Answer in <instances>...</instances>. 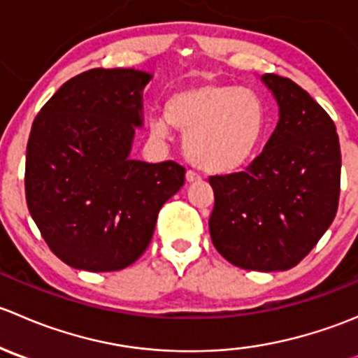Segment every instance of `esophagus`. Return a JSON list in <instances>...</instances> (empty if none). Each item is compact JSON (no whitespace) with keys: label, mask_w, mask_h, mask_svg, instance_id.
<instances>
[{"label":"esophagus","mask_w":358,"mask_h":358,"mask_svg":"<svg viewBox=\"0 0 358 358\" xmlns=\"http://www.w3.org/2000/svg\"><path fill=\"white\" fill-rule=\"evenodd\" d=\"M185 178H187V182H199L201 180V175L197 171H194V169H189V171L185 173Z\"/></svg>","instance_id":"34e87169"}]
</instances>
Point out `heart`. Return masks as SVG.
<instances>
[{
    "instance_id": "obj_1",
    "label": "heart",
    "mask_w": 358,
    "mask_h": 358,
    "mask_svg": "<svg viewBox=\"0 0 358 358\" xmlns=\"http://www.w3.org/2000/svg\"><path fill=\"white\" fill-rule=\"evenodd\" d=\"M266 106L258 93L223 83H194L173 93L166 117L150 119L157 136L185 135L187 156L202 169L227 173L256 154L266 133Z\"/></svg>"
}]
</instances>
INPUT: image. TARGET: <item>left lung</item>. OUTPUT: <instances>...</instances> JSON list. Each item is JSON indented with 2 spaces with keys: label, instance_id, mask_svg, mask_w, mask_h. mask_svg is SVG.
Segmentation results:
<instances>
[{
  "label": "left lung",
  "instance_id": "left-lung-1",
  "mask_svg": "<svg viewBox=\"0 0 358 358\" xmlns=\"http://www.w3.org/2000/svg\"><path fill=\"white\" fill-rule=\"evenodd\" d=\"M279 103V124L246 171L209 176L216 251L244 270L298 265L333 223L339 202L341 150L334 121L308 92L263 74Z\"/></svg>",
  "mask_w": 358,
  "mask_h": 358
}]
</instances>
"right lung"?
<instances>
[{
    "mask_svg": "<svg viewBox=\"0 0 358 358\" xmlns=\"http://www.w3.org/2000/svg\"><path fill=\"white\" fill-rule=\"evenodd\" d=\"M152 76L92 69L64 83L32 122L25 199L43 239L64 263L114 272L152 239L159 209L185 180L175 161L129 159Z\"/></svg>",
    "mask_w": 358,
    "mask_h": 358,
    "instance_id": "right-lung-1",
    "label": "right lung"
}]
</instances>
